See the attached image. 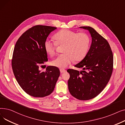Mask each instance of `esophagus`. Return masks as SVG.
Segmentation results:
<instances>
[{
    "label": "esophagus",
    "mask_w": 125,
    "mask_h": 125,
    "mask_svg": "<svg viewBox=\"0 0 125 125\" xmlns=\"http://www.w3.org/2000/svg\"><path fill=\"white\" fill-rule=\"evenodd\" d=\"M60 73H65V72H66V70H65L64 69H60Z\"/></svg>",
    "instance_id": "esophagus-1"
}]
</instances>
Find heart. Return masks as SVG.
Wrapping results in <instances>:
<instances>
[{
    "mask_svg": "<svg viewBox=\"0 0 125 125\" xmlns=\"http://www.w3.org/2000/svg\"><path fill=\"white\" fill-rule=\"evenodd\" d=\"M55 42L49 39L44 43L47 53L52 56L55 54L57 45H63V54L58 55L52 62L54 66L66 67L72 62L80 61L86 56L90 43L89 35L83 32L78 33L68 29H62L55 34Z\"/></svg>",
    "mask_w": 125,
    "mask_h": 125,
    "instance_id": "b5f03b06",
    "label": "heart"
}]
</instances>
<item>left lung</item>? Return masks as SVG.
Here are the masks:
<instances>
[{"mask_svg":"<svg viewBox=\"0 0 125 125\" xmlns=\"http://www.w3.org/2000/svg\"><path fill=\"white\" fill-rule=\"evenodd\" d=\"M92 37L90 48L83 60L75 65L80 72L69 69L68 81L71 95L81 100H88L99 95L108 83L113 70L114 57L108 42L92 27L83 26Z\"/></svg>","mask_w":125,"mask_h":125,"instance_id":"left-lung-1","label":"left lung"}]
</instances>
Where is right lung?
Here are the masks:
<instances>
[{
    "label": "right lung",
    "mask_w": 125,
    "mask_h": 125,
    "mask_svg": "<svg viewBox=\"0 0 125 125\" xmlns=\"http://www.w3.org/2000/svg\"><path fill=\"white\" fill-rule=\"evenodd\" d=\"M56 29L34 26L25 31L15 44L11 60L13 73L22 89L31 96L43 97L51 94L60 75V70L55 66H48L45 71L39 70V65L48 60L44 42Z\"/></svg>",
    "instance_id": "add662e5"
}]
</instances>
